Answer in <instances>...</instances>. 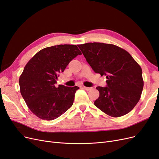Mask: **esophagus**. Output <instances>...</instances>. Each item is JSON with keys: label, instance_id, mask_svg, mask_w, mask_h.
Returning a JSON list of instances; mask_svg holds the SVG:
<instances>
[{"label": "esophagus", "instance_id": "34e87169", "mask_svg": "<svg viewBox=\"0 0 159 159\" xmlns=\"http://www.w3.org/2000/svg\"><path fill=\"white\" fill-rule=\"evenodd\" d=\"M82 88L83 89H85V90H87V91H89V90H91V88H88V87H85V86H82Z\"/></svg>", "mask_w": 159, "mask_h": 159}]
</instances>
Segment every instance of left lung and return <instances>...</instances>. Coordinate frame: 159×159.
<instances>
[{"instance_id":"1","label":"left lung","mask_w":159,"mask_h":159,"mask_svg":"<svg viewBox=\"0 0 159 159\" xmlns=\"http://www.w3.org/2000/svg\"><path fill=\"white\" fill-rule=\"evenodd\" d=\"M91 68L106 75L107 87L96 88L99 97L94 105L111 117L127 114L141 98L144 81L142 69L128 52L100 42L78 45Z\"/></svg>"}]
</instances>
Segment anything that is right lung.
Returning <instances> with one entry per match:
<instances>
[{"instance_id": "add662e5", "label": "right lung", "mask_w": 159, "mask_h": 159, "mask_svg": "<svg viewBox=\"0 0 159 159\" xmlns=\"http://www.w3.org/2000/svg\"><path fill=\"white\" fill-rule=\"evenodd\" d=\"M81 52L76 45L64 44L40 50L28 61L19 78L20 93L38 118L52 121L73 105L78 86L56 87V80L70 62Z\"/></svg>"}]
</instances>
